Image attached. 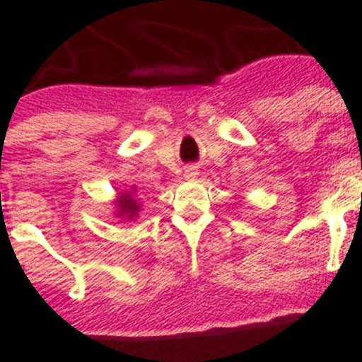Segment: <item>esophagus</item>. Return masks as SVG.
<instances>
[{
    "label": "esophagus",
    "instance_id": "obj_1",
    "mask_svg": "<svg viewBox=\"0 0 362 362\" xmlns=\"http://www.w3.org/2000/svg\"><path fill=\"white\" fill-rule=\"evenodd\" d=\"M197 175H199V167H195V165L186 167V176H187V178H195Z\"/></svg>",
    "mask_w": 362,
    "mask_h": 362
}]
</instances>
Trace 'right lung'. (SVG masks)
I'll use <instances>...</instances> for the list:
<instances>
[{
  "label": "right lung",
  "instance_id": "obj_1",
  "mask_svg": "<svg viewBox=\"0 0 362 362\" xmlns=\"http://www.w3.org/2000/svg\"><path fill=\"white\" fill-rule=\"evenodd\" d=\"M119 214H127V217L132 218L136 217V211H138V204H136L134 200L130 199V195H123L119 199Z\"/></svg>",
  "mask_w": 362,
  "mask_h": 362
}]
</instances>
